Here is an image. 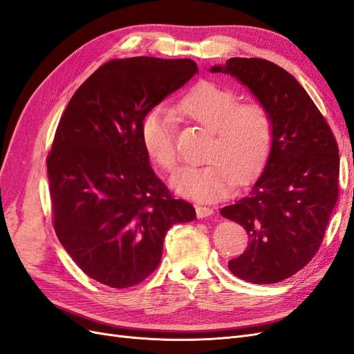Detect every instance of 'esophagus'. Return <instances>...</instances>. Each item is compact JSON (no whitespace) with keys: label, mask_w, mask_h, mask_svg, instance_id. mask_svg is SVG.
I'll return each instance as SVG.
<instances>
[{"label":"esophagus","mask_w":354,"mask_h":354,"mask_svg":"<svg viewBox=\"0 0 354 354\" xmlns=\"http://www.w3.org/2000/svg\"><path fill=\"white\" fill-rule=\"evenodd\" d=\"M212 209L209 207H196V216L198 218H205V217H209L212 216Z\"/></svg>","instance_id":"obj_1"}]
</instances>
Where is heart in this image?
Listing matches in <instances>:
<instances>
[{"label":"heart","instance_id":"obj_1","mask_svg":"<svg viewBox=\"0 0 354 354\" xmlns=\"http://www.w3.org/2000/svg\"><path fill=\"white\" fill-rule=\"evenodd\" d=\"M177 111L212 133L202 167L185 168L173 180L186 198L212 202L226 196L238 183H246L263 168L273 145V116L260 100L239 102V94L216 81H199L181 95ZM147 156L173 173L178 164L174 140V116L155 106L140 124Z\"/></svg>","mask_w":354,"mask_h":354}]
</instances>
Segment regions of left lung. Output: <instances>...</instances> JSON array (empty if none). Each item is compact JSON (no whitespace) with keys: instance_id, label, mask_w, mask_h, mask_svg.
<instances>
[{"instance_id":"left-lung-1","label":"left lung","mask_w":354,"mask_h":354,"mask_svg":"<svg viewBox=\"0 0 354 354\" xmlns=\"http://www.w3.org/2000/svg\"><path fill=\"white\" fill-rule=\"evenodd\" d=\"M230 73L273 116L269 160L255 185L220 212L248 233L229 270L251 283H276L313 259L338 201V145L324 115L291 73L264 59L232 57Z\"/></svg>"}]
</instances>
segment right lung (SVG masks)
Returning a JSON list of instances; mask_svg holds the SVG:
<instances>
[{
  "label": "right lung",
  "mask_w": 354,
  "mask_h": 354,
  "mask_svg": "<svg viewBox=\"0 0 354 354\" xmlns=\"http://www.w3.org/2000/svg\"><path fill=\"white\" fill-rule=\"evenodd\" d=\"M196 72L190 59L109 60L60 118L47 155L53 227L94 281L118 289L143 282L168 229L196 217L156 177L140 136L143 116Z\"/></svg>",
  "instance_id": "add662e5"
}]
</instances>
